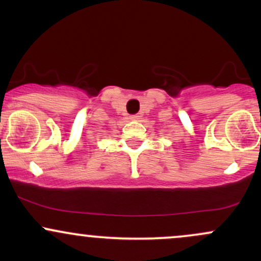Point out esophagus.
<instances>
[{
    "label": "esophagus",
    "instance_id": "34e87169",
    "mask_svg": "<svg viewBox=\"0 0 261 261\" xmlns=\"http://www.w3.org/2000/svg\"><path fill=\"white\" fill-rule=\"evenodd\" d=\"M140 116L139 115H131L130 116V120H133V121H136V120H139Z\"/></svg>",
    "mask_w": 261,
    "mask_h": 261
}]
</instances>
